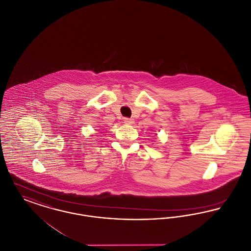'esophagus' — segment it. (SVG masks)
<instances>
[{"mask_svg":"<svg viewBox=\"0 0 251 251\" xmlns=\"http://www.w3.org/2000/svg\"><path fill=\"white\" fill-rule=\"evenodd\" d=\"M123 121H124V123H126V124H133V123H134L133 120H132V119H129V118H125Z\"/></svg>","mask_w":251,"mask_h":251,"instance_id":"esophagus-1","label":"esophagus"}]
</instances>
